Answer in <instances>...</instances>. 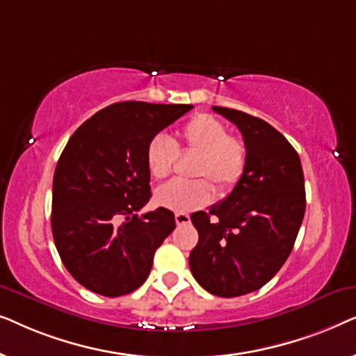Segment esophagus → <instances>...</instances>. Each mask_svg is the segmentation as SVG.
Listing matches in <instances>:
<instances>
[{
	"label": "esophagus",
	"instance_id": "34e87169",
	"mask_svg": "<svg viewBox=\"0 0 356 356\" xmlns=\"http://www.w3.org/2000/svg\"><path fill=\"white\" fill-rule=\"evenodd\" d=\"M175 222H177V225H184V223L191 222V217L184 212H177L175 213Z\"/></svg>",
	"mask_w": 356,
	"mask_h": 356
}]
</instances>
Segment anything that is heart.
Masks as SVG:
<instances>
[{
	"mask_svg": "<svg viewBox=\"0 0 356 356\" xmlns=\"http://www.w3.org/2000/svg\"><path fill=\"white\" fill-rule=\"evenodd\" d=\"M177 150L193 152V177L206 178L218 193H227L240 181L246 168L248 147L240 136L228 134L227 126L216 116L197 113L178 131L177 139L157 134L145 147V165L154 179H165L173 170ZM206 179H175L155 193L159 206L175 212H191L204 207L213 196Z\"/></svg>",
	"mask_w": 356,
	"mask_h": 356,
	"instance_id": "1",
	"label": "heart"
}]
</instances>
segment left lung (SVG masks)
Masks as SVG:
<instances>
[{
  "mask_svg": "<svg viewBox=\"0 0 356 356\" xmlns=\"http://www.w3.org/2000/svg\"><path fill=\"white\" fill-rule=\"evenodd\" d=\"M212 110L240 129L248 162L223 201L191 216L199 241L189 267L209 293L232 298L259 290L290 256L305 217V177L296 150L269 123L225 106Z\"/></svg>",
  "mask_w": 356,
  "mask_h": 356,
  "instance_id": "left-lung-1",
  "label": "left lung"
}]
</instances>
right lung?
Segmentation results:
<instances>
[{"instance_id":"add662e5","label":"right lung","mask_w":356,"mask_h":356,"mask_svg":"<svg viewBox=\"0 0 356 356\" xmlns=\"http://www.w3.org/2000/svg\"><path fill=\"white\" fill-rule=\"evenodd\" d=\"M193 108L118 102L74 131L53 177L51 232L67 272L87 290L128 295L150 274L154 254L175 230L165 207L149 202V140Z\"/></svg>"}]
</instances>
